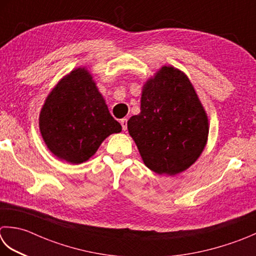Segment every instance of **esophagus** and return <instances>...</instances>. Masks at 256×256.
Segmentation results:
<instances>
[{
  "instance_id": "1",
  "label": "esophagus",
  "mask_w": 256,
  "mask_h": 256,
  "mask_svg": "<svg viewBox=\"0 0 256 256\" xmlns=\"http://www.w3.org/2000/svg\"><path fill=\"white\" fill-rule=\"evenodd\" d=\"M121 125H122V128L124 131H126L128 130V118H122L121 120Z\"/></svg>"
}]
</instances>
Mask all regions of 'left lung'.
Instances as JSON below:
<instances>
[{
	"label": "left lung",
	"mask_w": 256,
	"mask_h": 256,
	"mask_svg": "<svg viewBox=\"0 0 256 256\" xmlns=\"http://www.w3.org/2000/svg\"><path fill=\"white\" fill-rule=\"evenodd\" d=\"M145 165L175 175L196 161L206 144L208 116L190 80L163 66L144 85L141 113L128 121Z\"/></svg>",
	"instance_id": "obj_1"
}]
</instances>
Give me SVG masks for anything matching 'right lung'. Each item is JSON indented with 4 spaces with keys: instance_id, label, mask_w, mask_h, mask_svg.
I'll return each mask as SVG.
<instances>
[{
    "instance_id": "add662e5",
    "label": "right lung",
    "mask_w": 256,
    "mask_h": 256,
    "mask_svg": "<svg viewBox=\"0 0 256 256\" xmlns=\"http://www.w3.org/2000/svg\"><path fill=\"white\" fill-rule=\"evenodd\" d=\"M40 130L54 155L80 164L122 126L110 114L91 75L76 68L50 93L40 114Z\"/></svg>"
}]
</instances>
